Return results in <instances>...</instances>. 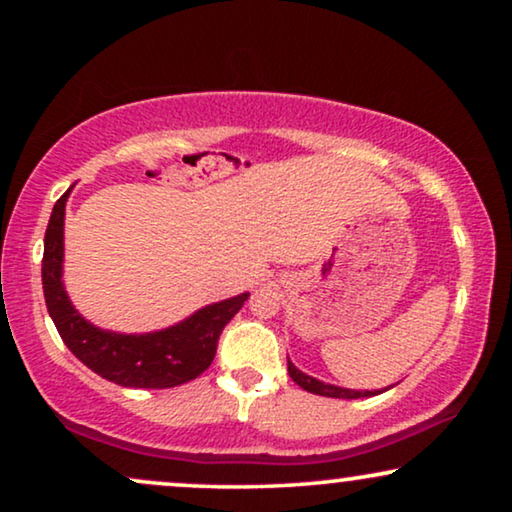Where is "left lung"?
<instances>
[{"mask_svg": "<svg viewBox=\"0 0 512 512\" xmlns=\"http://www.w3.org/2000/svg\"><path fill=\"white\" fill-rule=\"evenodd\" d=\"M289 375H291V380L298 384V387H303L305 391H310V394L328 396V398H368V396H377V394H382V391H389L391 387H394V384H391V387L375 389V391H356V389L335 387V384L321 382V380H317V377L305 375L303 370H298L291 361H289Z\"/></svg>", "mask_w": 512, "mask_h": 512, "instance_id": "left-lung-1", "label": "left lung"}]
</instances>
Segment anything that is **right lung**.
<instances>
[{
	"label": "right lung",
	"mask_w": 512,
	"mask_h": 512,
	"mask_svg": "<svg viewBox=\"0 0 512 512\" xmlns=\"http://www.w3.org/2000/svg\"><path fill=\"white\" fill-rule=\"evenodd\" d=\"M72 188L55 202L41 261L46 307L62 342L83 366L121 387L170 389L195 380L212 366L223 326L240 312L249 293L200 307L179 324L151 333H116L90 324L72 305L62 282L65 205Z\"/></svg>",
	"instance_id": "obj_1"
}]
</instances>
